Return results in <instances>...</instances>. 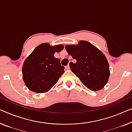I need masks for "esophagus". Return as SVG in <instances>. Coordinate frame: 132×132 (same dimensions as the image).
I'll return each mask as SVG.
<instances>
[{"label": "esophagus", "instance_id": "esophagus-1", "mask_svg": "<svg viewBox=\"0 0 132 132\" xmlns=\"http://www.w3.org/2000/svg\"><path fill=\"white\" fill-rule=\"evenodd\" d=\"M65 69H70V67H69V64H68V66H66V67H65Z\"/></svg>", "mask_w": 132, "mask_h": 132}]
</instances>
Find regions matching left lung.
Returning a JSON list of instances; mask_svg holds the SVG:
<instances>
[{
	"mask_svg": "<svg viewBox=\"0 0 132 132\" xmlns=\"http://www.w3.org/2000/svg\"><path fill=\"white\" fill-rule=\"evenodd\" d=\"M69 54L76 60L70 62L72 72L82 84L91 91L104 88L110 76L109 64L101 51L86 41H80L78 45H66Z\"/></svg>",
	"mask_w": 132,
	"mask_h": 132,
	"instance_id": "left-lung-1",
	"label": "left lung"
}]
</instances>
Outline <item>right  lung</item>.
I'll use <instances>...</instances> for the list:
<instances>
[{"label": "right lung", "mask_w": 132, "mask_h": 132, "mask_svg": "<svg viewBox=\"0 0 132 132\" xmlns=\"http://www.w3.org/2000/svg\"><path fill=\"white\" fill-rule=\"evenodd\" d=\"M63 46H50L43 43L35 48L26 59L22 66L23 79L29 90L37 93L48 91L64 73V67L60 60L55 58V52H60Z\"/></svg>", "instance_id": "add662e5"}]
</instances>
